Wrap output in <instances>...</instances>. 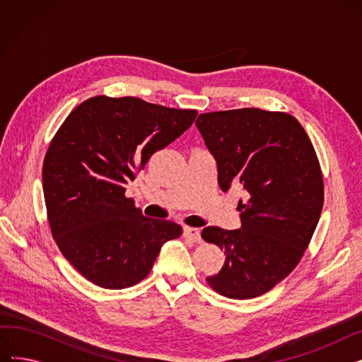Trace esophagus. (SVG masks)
Here are the masks:
<instances>
[{"instance_id": "esophagus-1", "label": "esophagus", "mask_w": 362, "mask_h": 362, "mask_svg": "<svg viewBox=\"0 0 362 362\" xmlns=\"http://www.w3.org/2000/svg\"><path fill=\"white\" fill-rule=\"evenodd\" d=\"M183 235L186 236V238H189L191 240H194V242H197V243H201L202 242V238H201V230L199 229H195V227H185V230H183Z\"/></svg>"}]
</instances>
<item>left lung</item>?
Returning a JSON list of instances; mask_svg holds the SVG:
<instances>
[{"instance_id":"8db88e82","label":"left lung","mask_w":362,"mask_h":362,"mask_svg":"<svg viewBox=\"0 0 362 362\" xmlns=\"http://www.w3.org/2000/svg\"><path fill=\"white\" fill-rule=\"evenodd\" d=\"M195 124L217 163L221 191L232 185L245 191L240 229L202 230V239L226 255L206 281L226 298H257L291 274L320 220L325 191L314 146L286 112L216 111L201 114Z\"/></svg>"}]
</instances>
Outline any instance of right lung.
Returning <instances> with one entry per match:
<instances>
[{
  "instance_id": "add662e5",
  "label": "right lung",
  "mask_w": 362,
  "mask_h": 362,
  "mask_svg": "<svg viewBox=\"0 0 362 362\" xmlns=\"http://www.w3.org/2000/svg\"><path fill=\"white\" fill-rule=\"evenodd\" d=\"M197 114L133 97H93L55 133L42 168L52 238L97 286L139 283L163 245L182 235L180 224L145 217L124 192L135 171L191 127Z\"/></svg>"
}]
</instances>
